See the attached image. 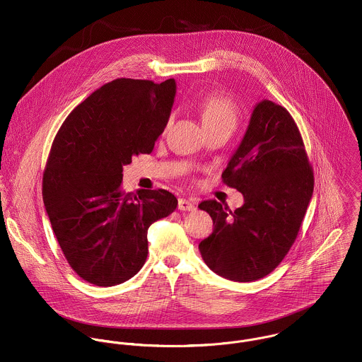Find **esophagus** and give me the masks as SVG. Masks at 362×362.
<instances>
[{"mask_svg":"<svg viewBox=\"0 0 362 362\" xmlns=\"http://www.w3.org/2000/svg\"><path fill=\"white\" fill-rule=\"evenodd\" d=\"M178 209L181 211H192L197 209V204L192 201V199H185V198H181L178 201Z\"/></svg>","mask_w":362,"mask_h":362,"instance_id":"1","label":"esophagus"}]
</instances>
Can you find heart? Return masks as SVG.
<instances>
[{"mask_svg":"<svg viewBox=\"0 0 362 362\" xmlns=\"http://www.w3.org/2000/svg\"><path fill=\"white\" fill-rule=\"evenodd\" d=\"M201 115L204 125L206 124H231L235 127L238 119V110L235 103L223 95H211L201 104Z\"/></svg>","mask_w":362,"mask_h":362,"instance_id":"heart-1","label":"heart"}]
</instances>
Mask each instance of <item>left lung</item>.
<instances>
[{
    "label": "left lung",
    "instance_id": "left-lung-1",
    "mask_svg": "<svg viewBox=\"0 0 362 362\" xmlns=\"http://www.w3.org/2000/svg\"><path fill=\"white\" fill-rule=\"evenodd\" d=\"M221 178L244 195V205L234 211L217 201L199 205L214 226L199 251L218 276L255 281L288 254L313 192V171L303 136L284 107L270 100L257 104Z\"/></svg>",
    "mask_w": 362,
    "mask_h": 362
}]
</instances>
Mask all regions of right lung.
Segmentation results:
<instances>
[{
  "label": "right lung",
  "instance_id": "1",
  "mask_svg": "<svg viewBox=\"0 0 362 362\" xmlns=\"http://www.w3.org/2000/svg\"><path fill=\"white\" fill-rule=\"evenodd\" d=\"M175 88L174 79L111 81L71 111L52 141L43 201L64 257L88 283L134 277L148 258V228L177 207L165 189L121 188L122 165L152 153Z\"/></svg>",
  "mask_w": 362,
  "mask_h": 362
}]
</instances>
